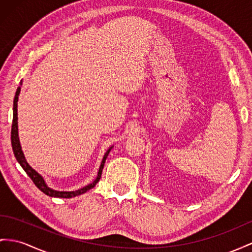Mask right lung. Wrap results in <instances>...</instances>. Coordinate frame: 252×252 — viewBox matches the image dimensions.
<instances>
[{
    "instance_id": "right-lung-1",
    "label": "right lung",
    "mask_w": 252,
    "mask_h": 252,
    "mask_svg": "<svg viewBox=\"0 0 252 252\" xmlns=\"http://www.w3.org/2000/svg\"><path fill=\"white\" fill-rule=\"evenodd\" d=\"M20 85L22 86V81L20 82ZM20 92H21V87L19 86L17 88V92H16V94H15L14 108H12V112H14V113H12V126H11V146H12V151H14V154H15L17 160H18V163L21 165V167L24 169V171L27 172V175L32 179V181L35 183V185L42 192L46 193V195H48L50 197H56V198H73V197H76V196H80V195H82V193L86 192L87 190L94 188L95 184L99 182V180L101 178L103 167H104V163H105V159L108 156L109 151L113 149L114 146L109 147L108 150L105 152L104 157H103V158H102L101 165L99 167L98 175H96V178L94 180L92 183L86 185V186H84V188H82L80 189L71 190V191H61V190H55L53 189H51L50 186L47 184L46 180L43 179V177L40 175V173H38L35 169H33L30 166V164L27 162V158H25L24 153L22 151V147H21V144H20V139H19V133H18V100H19V94H20Z\"/></svg>"
}]
</instances>
